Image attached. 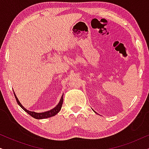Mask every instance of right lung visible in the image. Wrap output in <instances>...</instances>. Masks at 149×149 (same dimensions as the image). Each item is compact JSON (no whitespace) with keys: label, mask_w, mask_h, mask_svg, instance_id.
Segmentation results:
<instances>
[{"label":"right lung","mask_w":149,"mask_h":149,"mask_svg":"<svg viewBox=\"0 0 149 149\" xmlns=\"http://www.w3.org/2000/svg\"><path fill=\"white\" fill-rule=\"evenodd\" d=\"M14 95H15L16 101H17L18 104L20 106V107H21L22 109L24 110V111H25L28 114H29L31 117L35 118V119H46V118H49V117H53V116L56 115L57 113H58L59 112H60V111L61 110V108H62V104H63V95H62V97H61V99H60V102H59L58 104L57 105L56 107L54 108L53 109L50 110V111H49L44 112V113H36V112L30 111H28L27 109H26L25 108H24L23 106L21 104V103L19 102V101L18 100L17 97H16L15 93H14Z\"/></svg>","instance_id":"right-lung-1"}]
</instances>
